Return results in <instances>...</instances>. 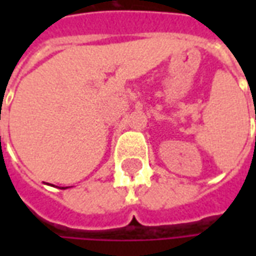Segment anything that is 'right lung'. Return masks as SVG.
<instances>
[{
  "instance_id": "right-lung-1",
  "label": "right lung",
  "mask_w": 256,
  "mask_h": 256,
  "mask_svg": "<svg viewBox=\"0 0 256 256\" xmlns=\"http://www.w3.org/2000/svg\"><path fill=\"white\" fill-rule=\"evenodd\" d=\"M63 189H64V188H63Z\"/></svg>"
}]
</instances>
